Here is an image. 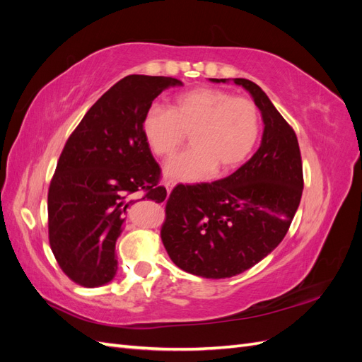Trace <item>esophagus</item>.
<instances>
[{
  "instance_id": "obj_1",
  "label": "esophagus",
  "mask_w": 362,
  "mask_h": 362,
  "mask_svg": "<svg viewBox=\"0 0 362 362\" xmlns=\"http://www.w3.org/2000/svg\"><path fill=\"white\" fill-rule=\"evenodd\" d=\"M164 187H166L168 193H170V192H172V189L175 187V182H173L172 180H169V181H166V182H164Z\"/></svg>"
}]
</instances>
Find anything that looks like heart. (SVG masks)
I'll list each match as a JSON object with an SVG mask.
<instances>
[{
    "mask_svg": "<svg viewBox=\"0 0 362 362\" xmlns=\"http://www.w3.org/2000/svg\"><path fill=\"white\" fill-rule=\"evenodd\" d=\"M261 119L257 104L231 92L198 87L173 98L170 107L152 104L141 119V133L152 154L168 158L190 136L192 148L169 160L164 175L185 182L229 172L254 151Z\"/></svg>",
    "mask_w": 362,
    "mask_h": 362,
    "instance_id": "1",
    "label": "heart"
}]
</instances>
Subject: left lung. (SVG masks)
<instances>
[{
	"instance_id": "obj_1",
	"label": "left lung",
	"mask_w": 362,
	"mask_h": 362,
	"mask_svg": "<svg viewBox=\"0 0 362 362\" xmlns=\"http://www.w3.org/2000/svg\"><path fill=\"white\" fill-rule=\"evenodd\" d=\"M233 81L245 87L259 108L264 122L261 145L223 180L177 185L161 226L163 245L175 264L211 279L240 275L266 258L286 237L303 190L293 128L258 84L246 78Z\"/></svg>"
}]
</instances>
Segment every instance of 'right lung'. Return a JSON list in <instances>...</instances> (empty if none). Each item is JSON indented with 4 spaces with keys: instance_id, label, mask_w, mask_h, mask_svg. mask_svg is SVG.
Here are the masks:
<instances>
[{
    "instance_id": "add662e5",
    "label": "right lung",
    "mask_w": 362,
    "mask_h": 362,
    "mask_svg": "<svg viewBox=\"0 0 362 362\" xmlns=\"http://www.w3.org/2000/svg\"><path fill=\"white\" fill-rule=\"evenodd\" d=\"M170 76L128 75L84 115L64 145L48 192L49 245L60 269L83 287H101L117 272L116 240L137 192L163 202L160 166L141 133L152 101Z\"/></svg>"
}]
</instances>
